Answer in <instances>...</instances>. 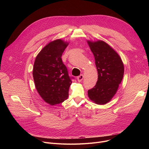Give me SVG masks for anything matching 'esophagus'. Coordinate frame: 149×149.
Here are the masks:
<instances>
[{"mask_svg":"<svg viewBox=\"0 0 149 149\" xmlns=\"http://www.w3.org/2000/svg\"><path fill=\"white\" fill-rule=\"evenodd\" d=\"M83 78H84V75L82 74H81L77 77V80L78 82H81L83 79Z\"/></svg>","mask_w":149,"mask_h":149,"instance_id":"1","label":"esophagus"}]
</instances>
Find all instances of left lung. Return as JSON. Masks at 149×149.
I'll list each match as a JSON object with an SVG mask.
<instances>
[{
    "label": "left lung",
    "mask_w": 149,
    "mask_h": 149,
    "mask_svg": "<svg viewBox=\"0 0 149 149\" xmlns=\"http://www.w3.org/2000/svg\"><path fill=\"white\" fill-rule=\"evenodd\" d=\"M98 72L96 85L88 91L90 100L99 105L107 104L116 94L123 78L124 68L117 52L105 42L87 40Z\"/></svg>",
    "instance_id": "obj_1"
}]
</instances>
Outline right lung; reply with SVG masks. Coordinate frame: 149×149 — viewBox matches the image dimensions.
<instances>
[{
  "instance_id": "obj_1",
  "label": "right lung",
  "mask_w": 149,
  "mask_h": 149,
  "mask_svg": "<svg viewBox=\"0 0 149 149\" xmlns=\"http://www.w3.org/2000/svg\"><path fill=\"white\" fill-rule=\"evenodd\" d=\"M69 43L61 39L50 42L37 55L33 68L36 89L47 103L54 105L68 97L72 83L61 56Z\"/></svg>"
}]
</instances>
